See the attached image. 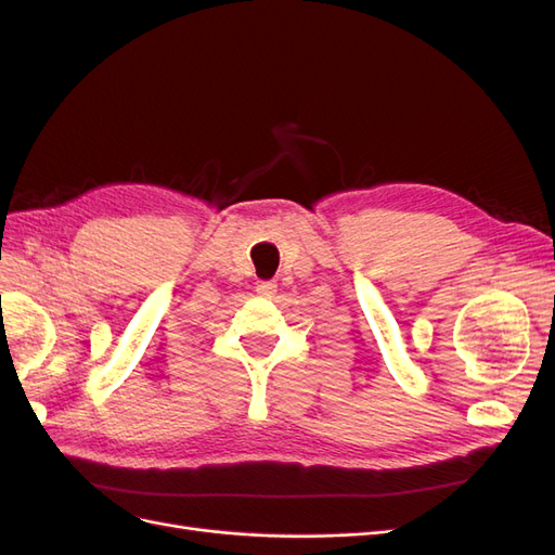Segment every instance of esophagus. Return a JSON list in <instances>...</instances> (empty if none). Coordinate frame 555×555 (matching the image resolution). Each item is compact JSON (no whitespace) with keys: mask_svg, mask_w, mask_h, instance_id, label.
I'll return each mask as SVG.
<instances>
[{"mask_svg":"<svg viewBox=\"0 0 555 555\" xmlns=\"http://www.w3.org/2000/svg\"><path fill=\"white\" fill-rule=\"evenodd\" d=\"M255 292H257L259 296H263V298H271V296L278 292V284H275L273 280H261V282H257Z\"/></svg>","mask_w":555,"mask_h":555,"instance_id":"obj_1","label":"esophagus"}]
</instances>
